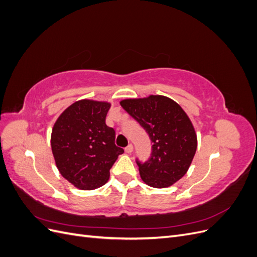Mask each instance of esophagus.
<instances>
[{"instance_id":"obj_1","label":"esophagus","mask_w":257,"mask_h":257,"mask_svg":"<svg viewBox=\"0 0 257 257\" xmlns=\"http://www.w3.org/2000/svg\"><path fill=\"white\" fill-rule=\"evenodd\" d=\"M125 152H126V153H132V152H133V145L130 144V145L125 148Z\"/></svg>"}]
</instances>
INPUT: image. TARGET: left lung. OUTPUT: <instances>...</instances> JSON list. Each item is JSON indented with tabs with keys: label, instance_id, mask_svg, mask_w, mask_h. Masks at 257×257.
I'll use <instances>...</instances> for the list:
<instances>
[{
	"label": "left lung",
	"instance_id": "8db88e82",
	"mask_svg": "<svg viewBox=\"0 0 257 257\" xmlns=\"http://www.w3.org/2000/svg\"><path fill=\"white\" fill-rule=\"evenodd\" d=\"M123 109L149 135L151 157L136 160L143 181L152 188L173 185L186 174L197 148V137L188 114L175 100L162 95L123 99Z\"/></svg>",
	"mask_w": 257,
	"mask_h": 257
}]
</instances>
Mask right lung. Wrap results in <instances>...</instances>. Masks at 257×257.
<instances>
[{
    "instance_id": "1",
    "label": "right lung",
    "mask_w": 257,
    "mask_h": 257,
    "mask_svg": "<svg viewBox=\"0 0 257 257\" xmlns=\"http://www.w3.org/2000/svg\"><path fill=\"white\" fill-rule=\"evenodd\" d=\"M110 104L81 99L61 113L52 128L51 149L60 174L80 190H94L109 179L122 148L106 125Z\"/></svg>"
}]
</instances>
